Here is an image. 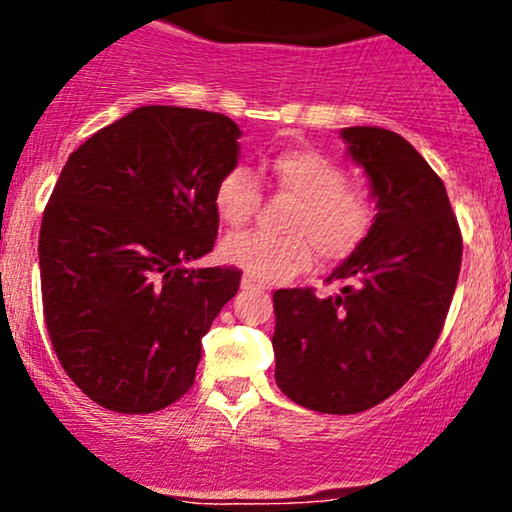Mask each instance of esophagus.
I'll use <instances>...</instances> for the list:
<instances>
[{"instance_id": "esophagus-1", "label": "esophagus", "mask_w": 512, "mask_h": 512, "mask_svg": "<svg viewBox=\"0 0 512 512\" xmlns=\"http://www.w3.org/2000/svg\"><path fill=\"white\" fill-rule=\"evenodd\" d=\"M240 286H243V289H245V291H255V289H260V286H262V284H260V281H257V279H255V276L245 274V276H243V281H240Z\"/></svg>"}]
</instances>
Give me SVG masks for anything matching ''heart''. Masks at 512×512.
Listing matches in <instances>:
<instances>
[{"instance_id": "b5f03b06", "label": "heart", "mask_w": 512, "mask_h": 512, "mask_svg": "<svg viewBox=\"0 0 512 512\" xmlns=\"http://www.w3.org/2000/svg\"><path fill=\"white\" fill-rule=\"evenodd\" d=\"M279 195L293 199L286 214V236L240 233L221 243L223 260L260 281H281L313 262L339 264L366 243L375 223V204L363 185L332 156L317 149H284L269 161ZM260 182L248 168H231L214 190L223 226L243 228L260 207Z\"/></svg>"}]
</instances>
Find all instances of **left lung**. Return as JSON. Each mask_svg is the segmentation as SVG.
<instances>
[{"mask_svg": "<svg viewBox=\"0 0 512 512\" xmlns=\"http://www.w3.org/2000/svg\"><path fill=\"white\" fill-rule=\"evenodd\" d=\"M349 156L366 168L375 223L366 243L313 289L274 293L276 385L305 409L358 414L402 387L436 346L462 264L448 192L407 139L346 127Z\"/></svg>", "mask_w": 512, "mask_h": 512, "instance_id": "left-lung-1", "label": "left lung"}]
</instances>
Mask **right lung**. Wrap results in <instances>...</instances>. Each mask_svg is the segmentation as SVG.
Wrapping results in <instances>:
<instances>
[{
	"label": "right lung",
	"instance_id": "obj_1",
	"mask_svg": "<svg viewBox=\"0 0 512 512\" xmlns=\"http://www.w3.org/2000/svg\"><path fill=\"white\" fill-rule=\"evenodd\" d=\"M238 137L221 113L144 105L62 168L38 240L43 315L64 373L105 409L151 414L195 383L243 272L187 262L214 248V190Z\"/></svg>",
	"mask_w": 512,
	"mask_h": 512
}]
</instances>
